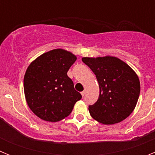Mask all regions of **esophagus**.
<instances>
[{"label": "esophagus", "mask_w": 155, "mask_h": 155, "mask_svg": "<svg viewBox=\"0 0 155 155\" xmlns=\"http://www.w3.org/2000/svg\"><path fill=\"white\" fill-rule=\"evenodd\" d=\"M84 94H85V91H81V95H82V96L84 97Z\"/></svg>", "instance_id": "obj_1"}]
</instances>
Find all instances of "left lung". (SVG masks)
<instances>
[{
	"instance_id": "left-lung-1",
	"label": "left lung",
	"mask_w": 155,
	"mask_h": 155,
	"mask_svg": "<svg viewBox=\"0 0 155 155\" xmlns=\"http://www.w3.org/2000/svg\"><path fill=\"white\" fill-rule=\"evenodd\" d=\"M82 61L93 71L99 84L98 99L88 106L91 117L105 125L127 119L136 107L140 91L135 71L120 59L111 56L83 57Z\"/></svg>"
}]
</instances>
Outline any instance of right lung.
Segmentation results:
<instances>
[{
  "instance_id": "1",
  "label": "right lung",
  "mask_w": 155,
  "mask_h": 155,
  "mask_svg": "<svg viewBox=\"0 0 155 155\" xmlns=\"http://www.w3.org/2000/svg\"><path fill=\"white\" fill-rule=\"evenodd\" d=\"M76 60L71 52L55 49L29 64L24 77L25 96L28 107L39 118L52 123L61 121L81 98L68 76Z\"/></svg>"
}]
</instances>
